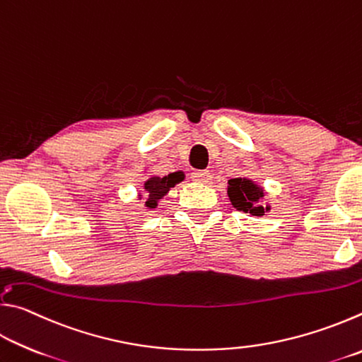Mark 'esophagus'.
Wrapping results in <instances>:
<instances>
[{
  "mask_svg": "<svg viewBox=\"0 0 362 362\" xmlns=\"http://www.w3.org/2000/svg\"><path fill=\"white\" fill-rule=\"evenodd\" d=\"M192 179L194 182H199V183H207L211 180V174L207 173V170H193Z\"/></svg>",
  "mask_w": 362,
  "mask_h": 362,
  "instance_id": "obj_1",
  "label": "esophagus"
}]
</instances>
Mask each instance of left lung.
<instances>
[{
    "mask_svg": "<svg viewBox=\"0 0 362 362\" xmlns=\"http://www.w3.org/2000/svg\"><path fill=\"white\" fill-rule=\"evenodd\" d=\"M228 196L231 204L238 211L249 212L257 217L269 211V206L263 207L260 203V199L263 198V189L249 179L228 180Z\"/></svg>",
    "mask_w": 362,
    "mask_h": 362,
    "instance_id": "1",
    "label": "left lung"
}]
</instances>
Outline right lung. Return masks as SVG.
I'll use <instances>...</instances> for the list:
<instances>
[{"instance_id":"right-lung-1","label":"right lung","mask_w":362,"mask_h":362,"mask_svg":"<svg viewBox=\"0 0 362 362\" xmlns=\"http://www.w3.org/2000/svg\"><path fill=\"white\" fill-rule=\"evenodd\" d=\"M183 179L182 173H174L169 174L166 177H151L150 180L145 182V192L146 196H148V201H146L145 206L153 207L158 206V201L166 194L170 188H173L175 183H179Z\"/></svg>"}]
</instances>
